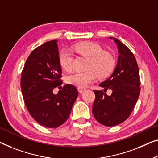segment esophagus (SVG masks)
Instances as JSON below:
<instances>
[{"instance_id": "obj_1", "label": "esophagus", "mask_w": 158, "mask_h": 158, "mask_svg": "<svg viewBox=\"0 0 158 158\" xmlns=\"http://www.w3.org/2000/svg\"><path fill=\"white\" fill-rule=\"evenodd\" d=\"M86 90V89H84V88H81V87H78V91H79V93H82V92H84V91Z\"/></svg>"}]
</instances>
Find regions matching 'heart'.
<instances>
[{"mask_svg":"<svg viewBox=\"0 0 158 158\" xmlns=\"http://www.w3.org/2000/svg\"><path fill=\"white\" fill-rule=\"evenodd\" d=\"M73 49L77 54L86 58L82 72H76L66 77V83L78 87H86L94 81L97 77L103 79L112 72L114 67V59L110 52L102 50L99 44L85 41L75 44ZM60 66L69 72L73 68V56L66 49H62L59 54Z\"/></svg>","mask_w":158,"mask_h":158,"instance_id":"1","label":"heart"}]
</instances>
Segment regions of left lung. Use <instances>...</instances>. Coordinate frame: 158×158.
I'll list each match as a JSON object with an SVG mask.
<instances>
[{
    "label": "left lung",
    "instance_id": "8db88e82",
    "mask_svg": "<svg viewBox=\"0 0 158 158\" xmlns=\"http://www.w3.org/2000/svg\"><path fill=\"white\" fill-rule=\"evenodd\" d=\"M110 39L117 44L118 61L112 74L99 84L104 92L94 90L92 113L99 123L112 127L125 121L132 112L139 96L140 80L134 54L118 39ZM107 89L113 92L110 96L106 94Z\"/></svg>",
    "mask_w": 158,
    "mask_h": 158
}]
</instances>
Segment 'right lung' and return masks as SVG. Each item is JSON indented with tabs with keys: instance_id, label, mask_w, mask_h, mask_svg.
I'll use <instances>...</instances> for the list:
<instances>
[{
	"instance_id": "right-lung-1",
	"label": "right lung",
	"mask_w": 158,
	"mask_h": 158,
	"mask_svg": "<svg viewBox=\"0 0 158 158\" xmlns=\"http://www.w3.org/2000/svg\"><path fill=\"white\" fill-rule=\"evenodd\" d=\"M61 72L57 40H53L31 53L21 74L26 107L33 118L46 127L56 128L65 123L78 96L77 88L68 84L54 94V89L62 84Z\"/></svg>"
}]
</instances>
